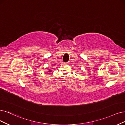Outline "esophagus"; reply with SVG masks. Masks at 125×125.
Instances as JSON below:
<instances>
[{
    "mask_svg": "<svg viewBox=\"0 0 125 125\" xmlns=\"http://www.w3.org/2000/svg\"><path fill=\"white\" fill-rule=\"evenodd\" d=\"M70 61H68V62H66V64H70Z\"/></svg>",
    "mask_w": 125,
    "mask_h": 125,
    "instance_id": "esophagus-1",
    "label": "esophagus"
}]
</instances>
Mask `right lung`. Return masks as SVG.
<instances>
[{
    "label": "right lung",
    "mask_w": 125,
    "mask_h": 125,
    "mask_svg": "<svg viewBox=\"0 0 125 125\" xmlns=\"http://www.w3.org/2000/svg\"><path fill=\"white\" fill-rule=\"evenodd\" d=\"M48 70H48V71H49L48 72H52V70H50V69H48Z\"/></svg>",
    "instance_id": "1"
}]
</instances>
